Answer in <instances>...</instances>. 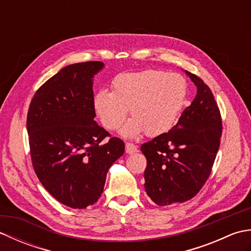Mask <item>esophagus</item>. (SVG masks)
Returning a JSON list of instances; mask_svg holds the SVG:
<instances>
[{"instance_id": "esophagus-1", "label": "esophagus", "mask_w": 251, "mask_h": 251, "mask_svg": "<svg viewBox=\"0 0 251 251\" xmlns=\"http://www.w3.org/2000/svg\"><path fill=\"white\" fill-rule=\"evenodd\" d=\"M125 151L127 154H135L138 152V148L134 145V143L127 142L125 145Z\"/></svg>"}]
</instances>
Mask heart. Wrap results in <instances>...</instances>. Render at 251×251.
<instances>
[{
  "label": "heart",
  "mask_w": 251,
  "mask_h": 251,
  "mask_svg": "<svg viewBox=\"0 0 251 251\" xmlns=\"http://www.w3.org/2000/svg\"><path fill=\"white\" fill-rule=\"evenodd\" d=\"M112 87L113 92L100 89L95 94L94 109L109 130L119 128L130 109L134 117L121 130L127 138L143 132L156 137L169 131L182 113L188 95L182 75L153 69L121 73L112 81Z\"/></svg>",
  "instance_id": "obj_1"
}]
</instances>
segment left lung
Returning <instances> with one entry per match:
<instances>
[{
	"instance_id": "8db88e82",
	"label": "left lung",
	"mask_w": 251,
	"mask_h": 251,
	"mask_svg": "<svg viewBox=\"0 0 251 251\" xmlns=\"http://www.w3.org/2000/svg\"><path fill=\"white\" fill-rule=\"evenodd\" d=\"M185 73L197 94L168 132L143 143L147 158L145 189L158 206L183 202L205 184L219 150L222 121L210 88L195 74Z\"/></svg>"
}]
</instances>
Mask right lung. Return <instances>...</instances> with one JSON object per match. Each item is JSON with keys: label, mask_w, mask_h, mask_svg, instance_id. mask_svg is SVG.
Listing matches in <instances>:
<instances>
[{"label": "right lung", "mask_w": 251, "mask_h": 251, "mask_svg": "<svg viewBox=\"0 0 251 251\" xmlns=\"http://www.w3.org/2000/svg\"><path fill=\"white\" fill-rule=\"evenodd\" d=\"M103 62L67 66L36 90L26 116L31 161L44 188L74 209L94 205L125 151L94 120L93 82Z\"/></svg>", "instance_id": "right-lung-1"}]
</instances>
